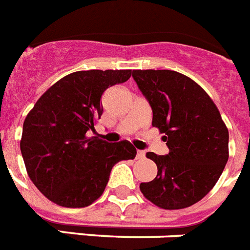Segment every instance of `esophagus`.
<instances>
[{"label": "esophagus", "instance_id": "obj_1", "mask_svg": "<svg viewBox=\"0 0 250 250\" xmlns=\"http://www.w3.org/2000/svg\"><path fill=\"white\" fill-rule=\"evenodd\" d=\"M137 157H138V159H142V157H145V151L144 150H138L137 151Z\"/></svg>", "mask_w": 250, "mask_h": 250}]
</instances>
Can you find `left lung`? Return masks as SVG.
I'll return each mask as SVG.
<instances>
[{
    "instance_id": "8db88e82",
    "label": "left lung",
    "mask_w": 250,
    "mask_h": 250,
    "mask_svg": "<svg viewBox=\"0 0 250 250\" xmlns=\"http://www.w3.org/2000/svg\"><path fill=\"white\" fill-rule=\"evenodd\" d=\"M132 77L169 148L167 155L146 154L157 175L140 189L161 208L192 206L212 189L228 163L229 131L219 109L198 83L175 71L135 70Z\"/></svg>"
}]
</instances>
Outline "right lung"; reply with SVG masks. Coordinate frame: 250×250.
<instances>
[{"instance_id":"obj_1","label":"right lung","mask_w":250,"mask_h":250,"mask_svg":"<svg viewBox=\"0 0 250 250\" xmlns=\"http://www.w3.org/2000/svg\"><path fill=\"white\" fill-rule=\"evenodd\" d=\"M131 70L77 71L61 79L26 115L20 142L29 178L52 202L86 207L103 194L112 167L135 159L128 141L87 137L103 114V93L125 83Z\"/></svg>"}]
</instances>
